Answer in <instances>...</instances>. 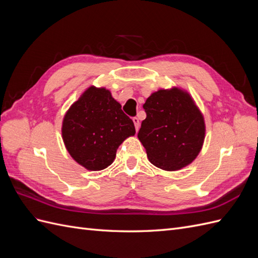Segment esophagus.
Masks as SVG:
<instances>
[{"label":"esophagus","instance_id":"obj_1","mask_svg":"<svg viewBox=\"0 0 258 258\" xmlns=\"http://www.w3.org/2000/svg\"><path fill=\"white\" fill-rule=\"evenodd\" d=\"M132 120H134L136 130L139 131V128H140V120H139V118H138V117H134V118H132Z\"/></svg>","mask_w":258,"mask_h":258}]
</instances>
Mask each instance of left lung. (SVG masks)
<instances>
[{
	"mask_svg": "<svg viewBox=\"0 0 258 258\" xmlns=\"http://www.w3.org/2000/svg\"><path fill=\"white\" fill-rule=\"evenodd\" d=\"M146 118L138 134L154 166L176 171L191 163L205 141L204 115L187 91L159 89L143 105Z\"/></svg>",
	"mask_w": 258,
	"mask_h": 258,
	"instance_id": "left-lung-1",
	"label": "left lung"
}]
</instances>
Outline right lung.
I'll return each mask as SVG.
<instances>
[{"label":"right lung","mask_w":258,"mask_h":258,"mask_svg":"<svg viewBox=\"0 0 258 258\" xmlns=\"http://www.w3.org/2000/svg\"><path fill=\"white\" fill-rule=\"evenodd\" d=\"M61 131L71 157L90 171L112 165L118 146L136 135L134 121L121 111L111 91L95 86L70 106Z\"/></svg>","instance_id":"right-lung-1"}]
</instances>
